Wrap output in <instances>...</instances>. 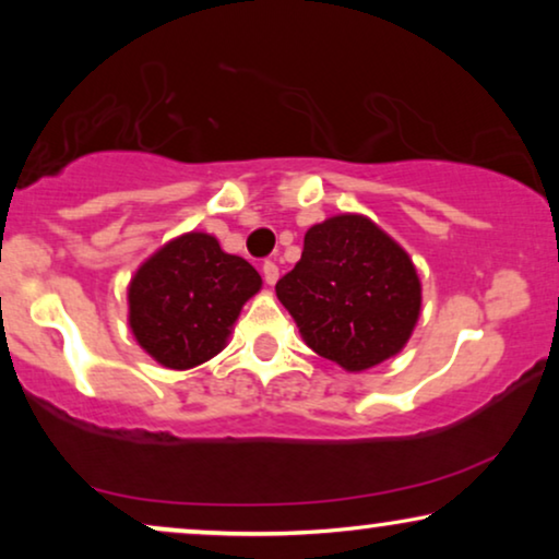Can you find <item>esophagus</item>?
I'll return each instance as SVG.
<instances>
[{
  "label": "esophagus",
  "instance_id": "esophagus-1",
  "mask_svg": "<svg viewBox=\"0 0 559 559\" xmlns=\"http://www.w3.org/2000/svg\"><path fill=\"white\" fill-rule=\"evenodd\" d=\"M262 274H264V282H266V285L272 287L274 282L280 280V266L274 264V262H264V264H262Z\"/></svg>",
  "mask_w": 559,
  "mask_h": 559
}]
</instances>
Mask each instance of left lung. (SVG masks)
Listing matches in <instances>:
<instances>
[{
    "label": "left lung",
    "mask_w": 559,
    "mask_h": 559,
    "mask_svg": "<svg viewBox=\"0 0 559 559\" xmlns=\"http://www.w3.org/2000/svg\"><path fill=\"white\" fill-rule=\"evenodd\" d=\"M274 289L302 341L346 371L400 354L423 308L407 251L358 213L308 228L300 262Z\"/></svg>",
    "instance_id": "1"
}]
</instances>
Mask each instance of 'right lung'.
Returning <instances> with one entry per match:
<instances>
[{
    "label": "right lung",
    "instance_id": "1",
    "mask_svg": "<svg viewBox=\"0 0 559 559\" xmlns=\"http://www.w3.org/2000/svg\"><path fill=\"white\" fill-rule=\"evenodd\" d=\"M262 289L247 259L216 236L182 234L157 249L129 282V328L165 369H193L226 346L243 302Z\"/></svg>",
    "mask_w": 559,
    "mask_h": 559
}]
</instances>
